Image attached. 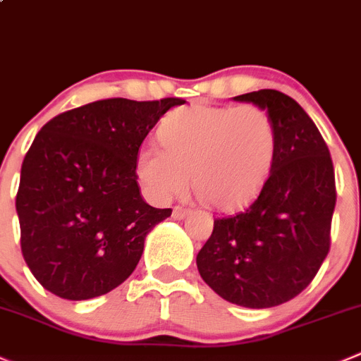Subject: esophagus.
I'll return each instance as SVG.
<instances>
[{
  "label": "esophagus",
  "instance_id": "1",
  "mask_svg": "<svg viewBox=\"0 0 361 361\" xmlns=\"http://www.w3.org/2000/svg\"><path fill=\"white\" fill-rule=\"evenodd\" d=\"M187 215H188L187 208H181V206H174V209H173V219L174 220H183Z\"/></svg>",
  "mask_w": 361,
  "mask_h": 361
}]
</instances>
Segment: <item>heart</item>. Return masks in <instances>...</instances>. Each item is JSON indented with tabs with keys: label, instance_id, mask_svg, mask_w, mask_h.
<instances>
[{
	"label": "heart",
	"instance_id": "obj_1",
	"mask_svg": "<svg viewBox=\"0 0 361 361\" xmlns=\"http://www.w3.org/2000/svg\"><path fill=\"white\" fill-rule=\"evenodd\" d=\"M162 148L145 146L137 176L148 195L167 201L192 185L208 204L233 209L250 202L268 180L277 155V130L257 106L181 107L164 118Z\"/></svg>",
	"mask_w": 361,
	"mask_h": 361
}]
</instances>
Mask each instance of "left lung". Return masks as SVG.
<instances>
[{
  "label": "left lung",
  "mask_w": 361,
  "mask_h": 361,
  "mask_svg": "<svg viewBox=\"0 0 361 361\" xmlns=\"http://www.w3.org/2000/svg\"><path fill=\"white\" fill-rule=\"evenodd\" d=\"M269 114L277 155L257 197L234 215L215 219L199 250L197 269L219 296L247 309H269L298 296L330 250L335 173L316 123L277 90L234 97Z\"/></svg>",
  "instance_id": "obj_1"
}]
</instances>
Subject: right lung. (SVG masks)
Instances as JSON below:
<instances>
[{
	"mask_svg": "<svg viewBox=\"0 0 361 361\" xmlns=\"http://www.w3.org/2000/svg\"><path fill=\"white\" fill-rule=\"evenodd\" d=\"M181 99H107L52 118L24 157L20 250L52 295L90 300L127 281L149 231L171 215L142 199L139 148Z\"/></svg>",
	"mask_w": 361,
	"mask_h": 361,
	"instance_id": "1",
	"label": "right lung"
}]
</instances>
